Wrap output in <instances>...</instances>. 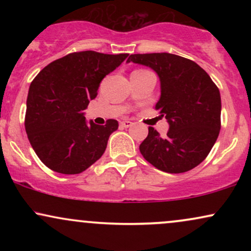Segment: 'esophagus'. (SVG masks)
Instances as JSON below:
<instances>
[{
	"mask_svg": "<svg viewBox=\"0 0 251 251\" xmlns=\"http://www.w3.org/2000/svg\"><path fill=\"white\" fill-rule=\"evenodd\" d=\"M132 122H129V120H124V122L120 123V125L123 126V127H129V126H132Z\"/></svg>",
	"mask_w": 251,
	"mask_h": 251,
	"instance_id": "1",
	"label": "esophagus"
}]
</instances>
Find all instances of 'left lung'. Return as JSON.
I'll use <instances>...</instances> for the list:
<instances>
[{
    "label": "left lung",
    "mask_w": 251,
    "mask_h": 251,
    "mask_svg": "<svg viewBox=\"0 0 251 251\" xmlns=\"http://www.w3.org/2000/svg\"><path fill=\"white\" fill-rule=\"evenodd\" d=\"M148 66L160 80V99L155 103L170 128L162 137L149 127L140 144L143 157L158 170L183 174L203 162L221 129L220 89L192 60L170 53L132 54L127 62Z\"/></svg>",
    "instance_id": "left-lung-1"
}]
</instances>
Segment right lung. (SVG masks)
Here are the masks:
<instances>
[{
    "instance_id": "add662e5",
    "label": "right lung",
    "mask_w": 251,
    "mask_h": 251,
    "mask_svg": "<svg viewBox=\"0 0 251 251\" xmlns=\"http://www.w3.org/2000/svg\"><path fill=\"white\" fill-rule=\"evenodd\" d=\"M128 54L75 51L50 62L30 83L25 127L31 148L47 168L81 174L105 152L117 120L86 123L83 112L98 96L100 82Z\"/></svg>"
}]
</instances>
